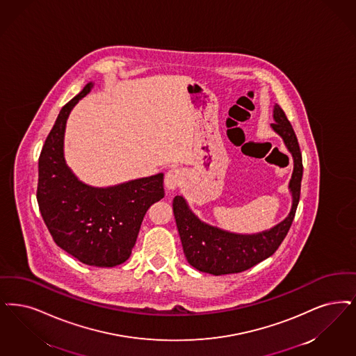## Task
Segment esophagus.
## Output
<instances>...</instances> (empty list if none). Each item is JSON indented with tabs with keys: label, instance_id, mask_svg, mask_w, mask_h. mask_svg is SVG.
<instances>
[{
	"label": "esophagus",
	"instance_id": "34e87169",
	"mask_svg": "<svg viewBox=\"0 0 356 356\" xmlns=\"http://www.w3.org/2000/svg\"><path fill=\"white\" fill-rule=\"evenodd\" d=\"M181 183H183V173L179 168H172L167 172L164 179V185L167 189L175 191Z\"/></svg>",
	"mask_w": 356,
	"mask_h": 356
}]
</instances>
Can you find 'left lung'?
Instances as JSON below:
<instances>
[{"mask_svg":"<svg viewBox=\"0 0 356 356\" xmlns=\"http://www.w3.org/2000/svg\"><path fill=\"white\" fill-rule=\"evenodd\" d=\"M273 118L275 123H271V127L284 139L294 160L289 183L293 195L291 211L282 222L269 230L256 234H236L202 222L192 213L184 197L176 196L172 205L183 250L188 262L197 270L213 275L248 270L275 253L293 224L300 196L302 154L296 132L278 104L274 106Z\"/></svg>","mask_w":356,"mask_h":356,"instance_id":"left-lung-1","label":"left lung"}]
</instances>
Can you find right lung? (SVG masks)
Returning <instances> with one entry per match:
<instances>
[{"label": "right lung", "instance_id": "right-lung-1", "mask_svg": "<svg viewBox=\"0 0 356 356\" xmlns=\"http://www.w3.org/2000/svg\"><path fill=\"white\" fill-rule=\"evenodd\" d=\"M92 83L66 103L47 135L38 160L37 201L43 221L60 249L82 264L113 268L127 261L144 214L164 197V175L94 188L76 179L66 165L63 136L72 107Z\"/></svg>", "mask_w": 356, "mask_h": 356}]
</instances>
